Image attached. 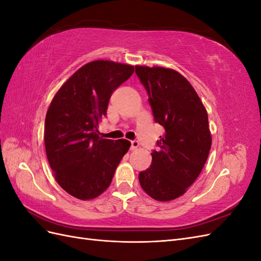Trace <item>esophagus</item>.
Instances as JSON below:
<instances>
[{"mask_svg": "<svg viewBox=\"0 0 261 261\" xmlns=\"http://www.w3.org/2000/svg\"><path fill=\"white\" fill-rule=\"evenodd\" d=\"M130 148L133 149V150H135V149H137L138 147H139V143H138V140H132L130 141Z\"/></svg>", "mask_w": 261, "mask_h": 261, "instance_id": "1", "label": "esophagus"}]
</instances>
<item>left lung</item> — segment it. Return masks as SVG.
Segmentation results:
<instances>
[{
  "instance_id": "1",
  "label": "left lung",
  "mask_w": 261,
  "mask_h": 261,
  "mask_svg": "<svg viewBox=\"0 0 261 261\" xmlns=\"http://www.w3.org/2000/svg\"><path fill=\"white\" fill-rule=\"evenodd\" d=\"M155 123L164 127L150 168L139 173L141 188L158 201L186 193L198 177L211 148L208 114L198 94L178 72L136 65Z\"/></svg>"
}]
</instances>
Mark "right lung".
I'll return each mask as SVG.
<instances>
[{
    "label": "right lung",
    "mask_w": 261,
    "mask_h": 261,
    "mask_svg": "<svg viewBox=\"0 0 261 261\" xmlns=\"http://www.w3.org/2000/svg\"><path fill=\"white\" fill-rule=\"evenodd\" d=\"M133 73L134 66L122 63H87L52 99L44 123L45 152L59 185L75 198L89 200L103 193L128 151V140L101 138L98 127L113 91Z\"/></svg>",
    "instance_id": "1"
}]
</instances>
